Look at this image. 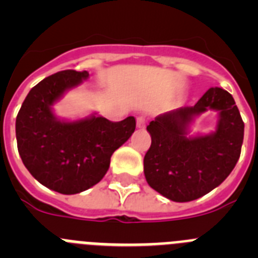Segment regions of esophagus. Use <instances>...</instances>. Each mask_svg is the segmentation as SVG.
<instances>
[{"mask_svg":"<svg viewBox=\"0 0 258 258\" xmlns=\"http://www.w3.org/2000/svg\"><path fill=\"white\" fill-rule=\"evenodd\" d=\"M137 127H138V129H145L146 127V118L143 117V116L137 117Z\"/></svg>","mask_w":258,"mask_h":258,"instance_id":"esophagus-1","label":"esophagus"}]
</instances>
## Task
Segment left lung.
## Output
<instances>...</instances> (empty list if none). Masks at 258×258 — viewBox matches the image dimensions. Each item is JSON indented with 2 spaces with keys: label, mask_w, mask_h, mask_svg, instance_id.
<instances>
[{
  "label": "left lung",
  "mask_w": 258,
  "mask_h": 258,
  "mask_svg": "<svg viewBox=\"0 0 258 258\" xmlns=\"http://www.w3.org/2000/svg\"><path fill=\"white\" fill-rule=\"evenodd\" d=\"M217 110L216 129L204 136H188L195 117ZM147 132L151 146L143 170L147 183L166 199L184 203L199 199L220 186L240 156L244 122L229 92L211 88L192 107L159 115Z\"/></svg>",
  "instance_id": "obj_1"
}]
</instances>
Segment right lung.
Segmentation results:
<instances>
[{"label": "right lung", "instance_id": "obj_1", "mask_svg": "<svg viewBox=\"0 0 258 258\" xmlns=\"http://www.w3.org/2000/svg\"><path fill=\"white\" fill-rule=\"evenodd\" d=\"M88 77V71L66 70L44 79L31 89L15 122L23 164L41 184L64 195L101 181L113 152L136 131L133 116L113 122L97 113L75 121L54 115V103Z\"/></svg>", "mask_w": 258, "mask_h": 258}]
</instances>
